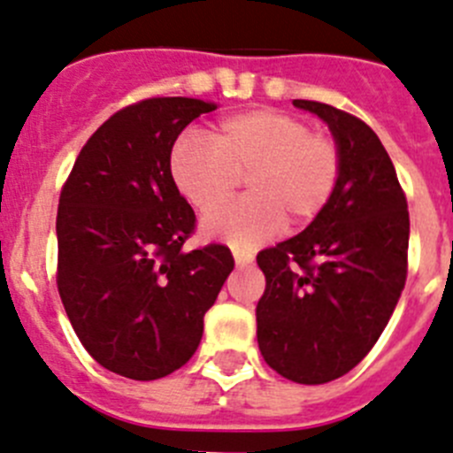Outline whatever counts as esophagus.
I'll list each match as a JSON object with an SVG mask.
<instances>
[{
    "label": "esophagus",
    "mask_w": 453,
    "mask_h": 453,
    "mask_svg": "<svg viewBox=\"0 0 453 453\" xmlns=\"http://www.w3.org/2000/svg\"><path fill=\"white\" fill-rule=\"evenodd\" d=\"M232 255H234V262H236V266H239V268H242V266H248V264L252 262V255H250V252L232 250Z\"/></svg>",
    "instance_id": "34e87169"
}]
</instances>
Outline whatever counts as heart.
<instances>
[{
	"label": "heart",
	"mask_w": 453,
	"mask_h": 453,
	"mask_svg": "<svg viewBox=\"0 0 453 453\" xmlns=\"http://www.w3.org/2000/svg\"><path fill=\"white\" fill-rule=\"evenodd\" d=\"M243 175L249 196L207 211L201 230L248 250L287 221L303 227L323 214L341 178V149L300 117L271 108L227 115L210 140L185 133L171 146V182L196 210L225 200Z\"/></svg>",
	"instance_id": "heart-1"
}]
</instances>
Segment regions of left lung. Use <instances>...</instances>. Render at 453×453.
<instances>
[{
    "label": "left lung",
    "mask_w": 453,
    "mask_h": 453,
    "mask_svg": "<svg viewBox=\"0 0 453 453\" xmlns=\"http://www.w3.org/2000/svg\"><path fill=\"white\" fill-rule=\"evenodd\" d=\"M293 105L329 126L341 178L316 221L257 255L266 275L257 343L275 372L316 386L349 372L388 325L409 268V205L365 121L318 101Z\"/></svg>",
    "instance_id": "1"
}]
</instances>
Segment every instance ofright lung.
<instances>
[{
  "instance_id": "add662e5",
  "label": "right lung",
  "mask_w": 453,
  "mask_h": 453,
  "mask_svg": "<svg viewBox=\"0 0 453 453\" xmlns=\"http://www.w3.org/2000/svg\"><path fill=\"white\" fill-rule=\"evenodd\" d=\"M211 110L187 96L126 105L81 149L60 191V300L89 357L121 377L182 368L234 268L221 243L182 250L196 214L169 178L173 142Z\"/></svg>"
}]
</instances>
